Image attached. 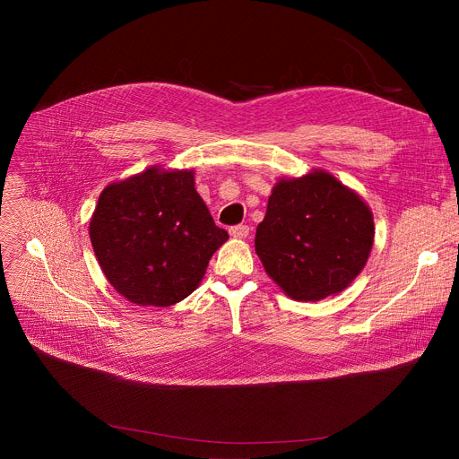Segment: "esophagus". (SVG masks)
Instances as JSON below:
<instances>
[{
  "instance_id": "obj_1",
  "label": "esophagus",
  "mask_w": 459,
  "mask_h": 459,
  "mask_svg": "<svg viewBox=\"0 0 459 459\" xmlns=\"http://www.w3.org/2000/svg\"><path fill=\"white\" fill-rule=\"evenodd\" d=\"M230 236H232V238H247V236H249V227H247V225L230 227Z\"/></svg>"
}]
</instances>
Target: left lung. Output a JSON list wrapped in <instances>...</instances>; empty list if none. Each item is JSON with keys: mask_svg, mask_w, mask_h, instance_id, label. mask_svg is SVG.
<instances>
[{"mask_svg": "<svg viewBox=\"0 0 459 459\" xmlns=\"http://www.w3.org/2000/svg\"><path fill=\"white\" fill-rule=\"evenodd\" d=\"M372 244L368 204L322 169L281 178L255 236L264 270L296 301L342 292L363 272Z\"/></svg>", "mask_w": 459, "mask_h": 459, "instance_id": "8db88e82", "label": "left lung"}]
</instances>
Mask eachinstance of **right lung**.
Wrapping results in <instances>:
<instances>
[{"label": "right lung", "instance_id": "obj_1", "mask_svg": "<svg viewBox=\"0 0 459 459\" xmlns=\"http://www.w3.org/2000/svg\"><path fill=\"white\" fill-rule=\"evenodd\" d=\"M89 236L109 284L139 307L187 298L229 239L197 193L193 171L158 165L100 193Z\"/></svg>", "mask_w": 459, "mask_h": 459}]
</instances>
